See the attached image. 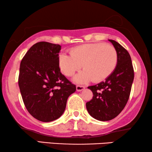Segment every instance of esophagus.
I'll return each mask as SVG.
<instances>
[{"label": "esophagus", "mask_w": 152, "mask_h": 152, "mask_svg": "<svg viewBox=\"0 0 152 152\" xmlns=\"http://www.w3.org/2000/svg\"><path fill=\"white\" fill-rule=\"evenodd\" d=\"M84 88H85V86H80V85H77V86H76V89L78 92L83 91Z\"/></svg>", "instance_id": "esophagus-1"}]
</instances>
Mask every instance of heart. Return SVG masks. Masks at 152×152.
Here are the masks:
<instances>
[{
  "mask_svg": "<svg viewBox=\"0 0 152 152\" xmlns=\"http://www.w3.org/2000/svg\"><path fill=\"white\" fill-rule=\"evenodd\" d=\"M70 55L61 53L59 56V66L66 76L70 77L80 70H84L73 78L78 84L92 80L99 82L111 75L118 63V53L115 48L104 43H88L72 48Z\"/></svg>",
  "mask_w": 152,
  "mask_h": 152,
  "instance_id": "obj_1",
  "label": "heart"
}]
</instances>
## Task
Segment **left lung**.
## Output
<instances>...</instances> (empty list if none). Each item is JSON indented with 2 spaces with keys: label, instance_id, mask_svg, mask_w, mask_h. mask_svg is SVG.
<instances>
[{
  "label": "left lung",
  "instance_id": "1",
  "mask_svg": "<svg viewBox=\"0 0 152 152\" xmlns=\"http://www.w3.org/2000/svg\"><path fill=\"white\" fill-rule=\"evenodd\" d=\"M118 53V63L113 72L102 82L88 86L93 99L86 102L88 113L100 121H108L120 113L127 103L134 78L129 54L120 43L109 39Z\"/></svg>",
  "mask_w": 152,
  "mask_h": 152
}]
</instances>
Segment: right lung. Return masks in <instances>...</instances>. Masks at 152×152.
Listing matches in <instances>:
<instances>
[{
  "label": "right lung",
  "instance_id": "obj_1",
  "mask_svg": "<svg viewBox=\"0 0 152 152\" xmlns=\"http://www.w3.org/2000/svg\"><path fill=\"white\" fill-rule=\"evenodd\" d=\"M61 45L41 41L33 45L20 64L18 86L29 113L41 122L61 117L76 86L59 66Z\"/></svg>",
  "mask_w": 152,
  "mask_h": 152
}]
</instances>
